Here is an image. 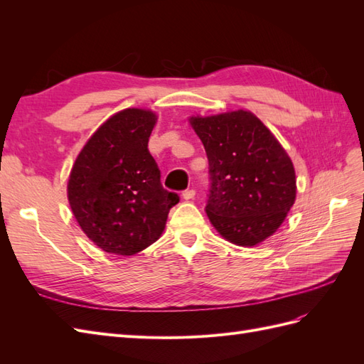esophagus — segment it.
Listing matches in <instances>:
<instances>
[{
    "mask_svg": "<svg viewBox=\"0 0 364 364\" xmlns=\"http://www.w3.org/2000/svg\"><path fill=\"white\" fill-rule=\"evenodd\" d=\"M194 196H196V190H193V188H190V190H185L183 193H182V197L185 200H193L194 199Z\"/></svg>",
    "mask_w": 364,
    "mask_h": 364,
    "instance_id": "esophagus-1",
    "label": "esophagus"
}]
</instances>
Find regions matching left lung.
I'll list each match as a JSON object with an SVG mask.
<instances>
[{
  "label": "left lung",
  "instance_id": "obj_1",
  "mask_svg": "<svg viewBox=\"0 0 364 364\" xmlns=\"http://www.w3.org/2000/svg\"><path fill=\"white\" fill-rule=\"evenodd\" d=\"M190 123L209 164V220L230 243H261L281 226L296 199L289 155L247 111L193 117Z\"/></svg>",
  "mask_w": 364,
  "mask_h": 364
}]
</instances>
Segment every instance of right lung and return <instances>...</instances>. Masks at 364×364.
Returning a JSON list of instances; mask_svg holds the SVG:
<instances>
[{"instance_id": "obj_1", "label": "right lung", "mask_w": 364, "mask_h": 364, "mask_svg": "<svg viewBox=\"0 0 364 364\" xmlns=\"http://www.w3.org/2000/svg\"><path fill=\"white\" fill-rule=\"evenodd\" d=\"M156 115L126 109L109 118L77 156L68 200L83 232L105 252L134 255L161 237L179 196L161 183L149 151Z\"/></svg>"}]
</instances>
